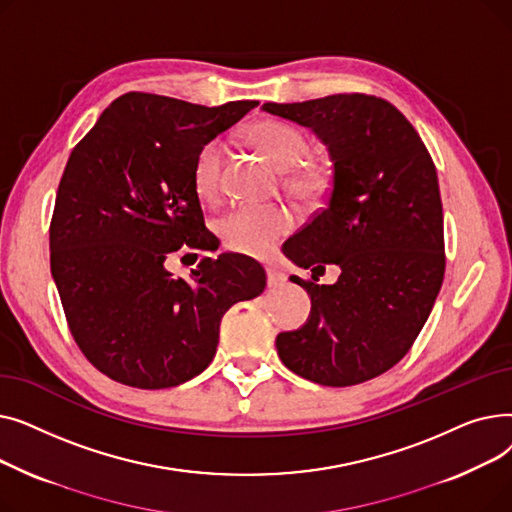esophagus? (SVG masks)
Returning <instances> with one entry per match:
<instances>
[{
  "instance_id": "obj_1",
  "label": "esophagus",
  "mask_w": 512,
  "mask_h": 512,
  "mask_svg": "<svg viewBox=\"0 0 512 512\" xmlns=\"http://www.w3.org/2000/svg\"><path fill=\"white\" fill-rule=\"evenodd\" d=\"M286 284V274L278 267H267V286L270 288H280Z\"/></svg>"
}]
</instances>
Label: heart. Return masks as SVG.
<instances>
[{
  "mask_svg": "<svg viewBox=\"0 0 512 512\" xmlns=\"http://www.w3.org/2000/svg\"><path fill=\"white\" fill-rule=\"evenodd\" d=\"M247 139L272 164L288 172V188L303 201H321L332 184L328 166L303 161L309 151L305 134L282 120H259L247 130ZM226 147L220 139L207 141L193 161V186L201 201L213 203L222 193V168ZM297 215L284 205H238L218 222L224 245L242 255L267 257L278 242L292 232Z\"/></svg>",
  "mask_w": 512,
  "mask_h": 512,
  "instance_id": "obj_1",
  "label": "heart"
}]
</instances>
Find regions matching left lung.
Wrapping results in <instances>:
<instances>
[{
	"instance_id": "8db88e82",
	"label": "left lung",
	"mask_w": 512,
	"mask_h": 512,
	"mask_svg": "<svg viewBox=\"0 0 512 512\" xmlns=\"http://www.w3.org/2000/svg\"><path fill=\"white\" fill-rule=\"evenodd\" d=\"M311 128L328 145L326 207L286 242L311 280L307 324L282 332V363L321 386L378 378L409 353L444 280V215L438 174L413 124L375 95L340 93L303 103H263ZM338 264L336 285H317Z\"/></svg>"
}]
</instances>
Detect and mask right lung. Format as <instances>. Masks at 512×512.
Segmentation results:
<instances>
[{"mask_svg": "<svg viewBox=\"0 0 512 512\" xmlns=\"http://www.w3.org/2000/svg\"><path fill=\"white\" fill-rule=\"evenodd\" d=\"M257 105L132 91L72 149L49 226L51 276L78 348L110 380L159 390L195 378L215 355L224 313L265 290L251 257H203L191 280L164 265L176 251L218 249L193 161Z\"/></svg>", "mask_w": 512, "mask_h": 512, "instance_id": "right-lung-1", "label": "right lung"}]
</instances>
